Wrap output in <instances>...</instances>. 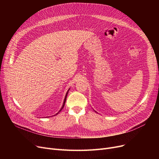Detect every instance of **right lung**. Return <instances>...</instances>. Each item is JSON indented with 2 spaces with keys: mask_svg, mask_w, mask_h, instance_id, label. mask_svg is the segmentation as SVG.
<instances>
[{
  "mask_svg": "<svg viewBox=\"0 0 159 159\" xmlns=\"http://www.w3.org/2000/svg\"><path fill=\"white\" fill-rule=\"evenodd\" d=\"M68 92H67V93H66V97H65V98H64V103H63V105H62V108H61V110L59 111H58L57 114H58V113H59L62 109H63V107H64V104H65V102H66V98H67V95H68ZM56 114V115H57Z\"/></svg>",
  "mask_w": 159,
  "mask_h": 159,
  "instance_id": "add662e5",
  "label": "right lung"
}]
</instances>
